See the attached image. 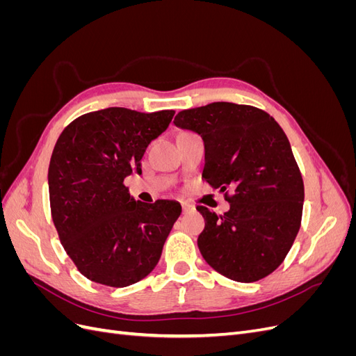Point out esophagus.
I'll list each match as a JSON object with an SVG mask.
<instances>
[{
    "label": "esophagus",
    "mask_w": 356,
    "mask_h": 356,
    "mask_svg": "<svg viewBox=\"0 0 356 356\" xmlns=\"http://www.w3.org/2000/svg\"><path fill=\"white\" fill-rule=\"evenodd\" d=\"M193 209H195V208H193L191 204H188V203H182V212H184V213H188V212H191Z\"/></svg>",
    "instance_id": "obj_1"
}]
</instances>
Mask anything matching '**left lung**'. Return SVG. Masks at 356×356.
Returning <instances> with one entry per match:
<instances>
[{"label": "left lung", "mask_w": 356, "mask_h": 356, "mask_svg": "<svg viewBox=\"0 0 356 356\" xmlns=\"http://www.w3.org/2000/svg\"><path fill=\"white\" fill-rule=\"evenodd\" d=\"M174 123L202 136V178L230 203L224 215L197 207L202 257L232 281H260L285 260L303 213L305 184L285 132L266 111L232 102L184 110Z\"/></svg>", "instance_id": "1"}]
</instances>
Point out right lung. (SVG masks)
Returning a JSON list of instances; mask_svg holds the SVG:
<instances>
[{
  "mask_svg": "<svg viewBox=\"0 0 356 356\" xmlns=\"http://www.w3.org/2000/svg\"><path fill=\"white\" fill-rule=\"evenodd\" d=\"M174 114L120 106L88 113L63 129L53 148V224L72 263L96 284L123 288L152 273L181 215L178 202H136L123 184L132 172L141 174L148 144Z\"/></svg>",
  "mask_w": 356,
  "mask_h": 356,
  "instance_id": "add662e5",
  "label": "right lung"
}]
</instances>
